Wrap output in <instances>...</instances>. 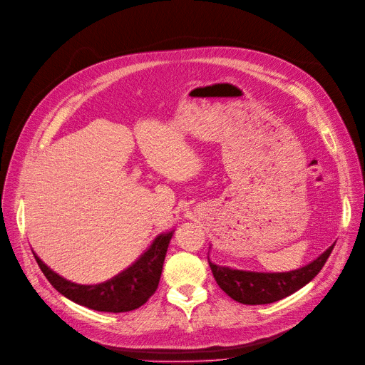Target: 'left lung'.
Here are the masks:
<instances>
[{"label":"left lung","instance_id":"1","mask_svg":"<svg viewBox=\"0 0 365 365\" xmlns=\"http://www.w3.org/2000/svg\"><path fill=\"white\" fill-rule=\"evenodd\" d=\"M332 244L317 259L289 272H255L220 266L210 262L209 266L218 286L236 302L245 305L272 304L307 286L320 271L334 250Z\"/></svg>","mask_w":365,"mask_h":365}]
</instances>
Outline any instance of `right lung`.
<instances>
[{
	"mask_svg": "<svg viewBox=\"0 0 365 365\" xmlns=\"http://www.w3.org/2000/svg\"><path fill=\"white\" fill-rule=\"evenodd\" d=\"M173 230L159 233L140 257L126 269L98 284H78L57 274L33 251L42 272L64 298L94 312L126 313L140 308L156 292Z\"/></svg>",
	"mask_w": 365,
	"mask_h": 365,
	"instance_id": "add662e5",
	"label": "right lung"
}]
</instances>
